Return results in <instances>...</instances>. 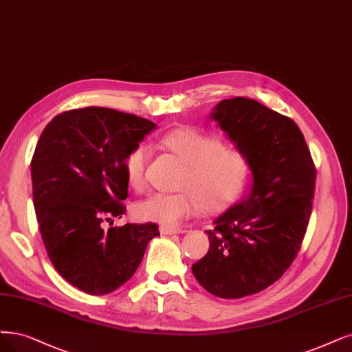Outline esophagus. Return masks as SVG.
<instances>
[{"instance_id":"34e87169","label":"esophagus","mask_w":352,"mask_h":352,"mask_svg":"<svg viewBox=\"0 0 352 352\" xmlns=\"http://www.w3.org/2000/svg\"><path fill=\"white\" fill-rule=\"evenodd\" d=\"M161 235H174V233H183L186 232L184 229L181 228H173V226H161L160 228Z\"/></svg>"}]
</instances>
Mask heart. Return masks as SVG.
I'll return each mask as SVG.
<instances>
[{
	"mask_svg": "<svg viewBox=\"0 0 352 352\" xmlns=\"http://www.w3.org/2000/svg\"><path fill=\"white\" fill-rule=\"evenodd\" d=\"M162 145L186 164L179 179L181 191L152 192L135 206L138 217L173 226L199 213L203 206L213 212L235 200L246 184L250 162L235 146L200 129L184 126L168 132ZM151 158L148 143H138L124 160V175L130 187L140 190L146 181Z\"/></svg>",
	"mask_w": 352,
	"mask_h": 352,
	"instance_id": "obj_1",
	"label": "heart"
}]
</instances>
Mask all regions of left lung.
Returning <instances> with one entry per match:
<instances>
[{
	"mask_svg": "<svg viewBox=\"0 0 352 352\" xmlns=\"http://www.w3.org/2000/svg\"><path fill=\"white\" fill-rule=\"evenodd\" d=\"M248 158L246 197L206 230L210 246L192 274L222 298L265 290L300 251L314 206L316 168L303 133L290 119L252 98L220 101L210 114Z\"/></svg>",
	"mask_w": 352,
	"mask_h": 352,
	"instance_id": "1",
	"label": "left lung"
}]
</instances>
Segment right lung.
<instances>
[{"instance_id": "obj_1", "label": "right lung", "mask_w": 352, "mask_h": 352, "mask_svg": "<svg viewBox=\"0 0 352 352\" xmlns=\"http://www.w3.org/2000/svg\"><path fill=\"white\" fill-rule=\"evenodd\" d=\"M155 127L135 114L85 107L58 114L37 142L30 166L45 248L59 274L87 294L119 289L160 235L151 222L104 229L126 212L127 153Z\"/></svg>"}]
</instances>
